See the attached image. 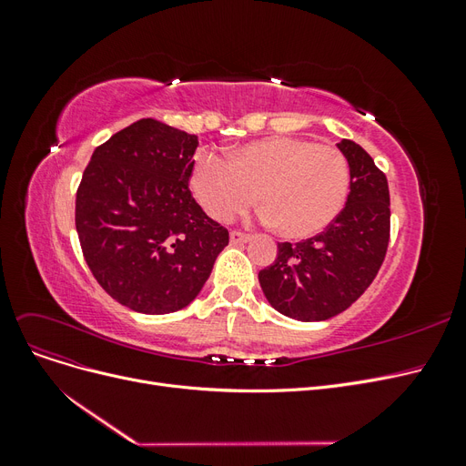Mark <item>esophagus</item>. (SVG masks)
Instances as JSON below:
<instances>
[{
	"instance_id": "1",
	"label": "esophagus",
	"mask_w": 466,
	"mask_h": 466,
	"mask_svg": "<svg viewBox=\"0 0 466 466\" xmlns=\"http://www.w3.org/2000/svg\"><path fill=\"white\" fill-rule=\"evenodd\" d=\"M248 238H250V235L243 233V231H231V235H229L231 245H243L248 241Z\"/></svg>"
}]
</instances>
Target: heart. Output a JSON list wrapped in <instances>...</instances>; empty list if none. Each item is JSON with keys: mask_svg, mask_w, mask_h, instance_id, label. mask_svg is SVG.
Segmentation results:
<instances>
[{"mask_svg": "<svg viewBox=\"0 0 466 466\" xmlns=\"http://www.w3.org/2000/svg\"><path fill=\"white\" fill-rule=\"evenodd\" d=\"M194 198L209 218L229 221L258 200L264 221L288 238L319 235L340 214L350 190V165L329 146L301 137H264L231 153L196 157ZM259 198H256V194Z\"/></svg>", "mask_w": 466, "mask_h": 466, "instance_id": "heart-1", "label": "heart"}]
</instances>
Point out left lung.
I'll use <instances>...</instances> for the list:
<instances>
[{
    "label": "left lung",
    "instance_id": "1",
    "mask_svg": "<svg viewBox=\"0 0 466 466\" xmlns=\"http://www.w3.org/2000/svg\"><path fill=\"white\" fill-rule=\"evenodd\" d=\"M336 146L350 165L344 209L307 241L278 243L276 260L258 272L268 303L295 320H327L346 311L371 286L387 255V177L356 142L342 139Z\"/></svg>",
    "mask_w": 466,
    "mask_h": 466
}]
</instances>
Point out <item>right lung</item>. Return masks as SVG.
Instances as JSON below:
<instances>
[{
	"mask_svg": "<svg viewBox=\"0 0 466 466\" xmlns=\"http://www.w3.org/2000/svg\"><path fill=\"white\" fill-rule=\"evenodd\" d=\"M198 137L142 118L98 146L83 171L76 229L101 288L124 307L167 315L204 288L229 231L188 188Z\"/></svg>",
	"mask_w": 466,
	"mask_h": 466,
	"instance_id": "add662e5",
	"label": "right lung"
}]
</instances>
